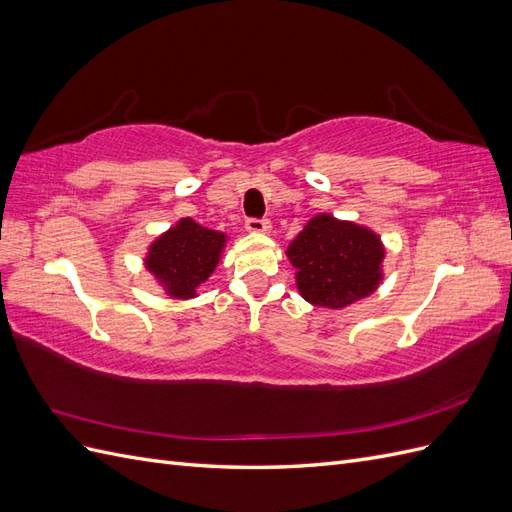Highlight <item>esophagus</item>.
<instances>
[{
	"mask_svg": "<svg viewBox=\"0 0 512 512\" xmlns=\"http://www.w3.org/2000/svg\"><path fill=\"white\" fill-rule=\"evenodd\" d=\"M245 228L254 232V235H269L271 232V222L269 220H247Z\"/></svg>",
	"mask_w": 512,
	"mask_h": 512,
	"instance_id": "obj_1",
	"label": "esophagus"
}]
</instances>
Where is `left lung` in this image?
<instances>
[{"label": "left lung", "mask_w": 512, "mask_h": 512, "mask_svg": "<svg viewBox=\"0 0 512 512\" xmlns=\"http://www.w3.org/2000/svg\"><path fill=\"white\" fill-rule=\"evenodd\" d=\"M286 256L299 294L316 307L344 309L384 280L386 247L378 232L331 213L314 215L288 243Z\"/></svg>", "instance_id": "obj_1"}]
</instances>
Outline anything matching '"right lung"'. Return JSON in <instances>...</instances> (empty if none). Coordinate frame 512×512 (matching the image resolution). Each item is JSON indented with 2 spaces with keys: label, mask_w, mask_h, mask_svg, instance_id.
<instances>
[{
  "label": "right lung",
  "mask_w": 512,
  "mask_h": 512,
  "mask_svg": "<svg viewBox=\"0 0 512 512\" xmlns=\"http://www.w3.org/2000/svg\"><path fill=\"white\" fill-rule=\"evenodd\" d=\"M226 245V232L181 218L149 243L143 265L166 297L188 301L218 269Z\"/></svg>",
  "instance_id": "add662e5"
}]
</instances>
